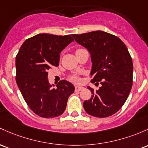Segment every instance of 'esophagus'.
Segmentation results:
<instances>
[{
  "instance_id": "esophagus-1",
  "label": "esophagus",
  "mask_w": 148,
  "mask_h": 148,
  "mask_svg": "<svg viewBox=\"0 0 148 148\" xmlns=\"http://www.w3.org/2000/svg\"><path fill=\"white\" fill-rule=\"evenodd\" d=\"M84 89V88L82 87V86H77L75 87V90L76 91H80V90H82Z\"/></svg>"
}]
</instances>
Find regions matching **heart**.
Listing matches in <instances>:
<instances>
[{
  "mask_svg": "<svg viewBox=\"0 0 148 148\" xmlns=\"http://www.w3.org/2000/svg\"><path fill=\"white\" fill-rule=\"evenodd\" d=\"M81 50V49H78L77 51H78V50ZM70 80L71 81H72V82H77V83H79V82H80V79H79V77H77V76H75V75H74V76H71V77H70Z\"/></svg>",
  "mask_w": 148,
  "mask_h": 148,
  "instance_id": "1",
  "label": "heart"
}]
</instances>
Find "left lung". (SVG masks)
I'll return each instance as SVG.
<instances>
[{
    "instance_id": "left-lung-1",
    "label": "left lung",
    "mask_w": 148,
    "mask_h": 148,
    "mask_svg": "<svg viewBox=\"0 0 148 148\" xmlns=\"http://www.w3.org/2000/svg\"><path fill=\"white\" fill-rule=\"evenodd\" d=\"M90 54L91 83L100 82L98 90L88 86L92 95L84 102L88 114L108 117L118 112L127 100L133 84V62L119 38L103 31L72 34Z\"/></svg>"
}]
</instances>
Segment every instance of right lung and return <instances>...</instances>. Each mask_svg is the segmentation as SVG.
Returning <instances> with one entry per match:
<instances>
[{"mask_svg": "<svg viewBox=\"0 0 148 148\" xmlns=\"http://www.w3.org/2000/svg\"><path fill=\"white\" fill-rule=\"evenodd\" d=\"M74 41L71 35L39 34L24 42L16 56V82L29 108L38 116L53 118L64 112L74 91L70 82L55 86L48 82V70L59 65L62 50Z\"/></svg>", "mask_w": 148, "mask_h": 148, "instance_id": "add662e5", "label": "right lung"}]
</instances>
